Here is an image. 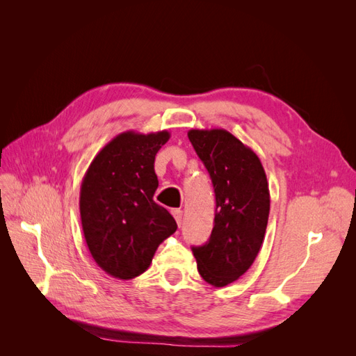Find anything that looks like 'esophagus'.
Returning a JSON list of instances; mask_svg holds the SVG:
<instances>
[{"mask_svg":"<svg viewBox=\"0 0 356 356\" xmlns=\"http://www.w3.org/2000/svg\"><path fill=\"white\" fill-rule=\"evenodd\" d=\"M172 215H174V218L178 224V227H179L181 222H182V211L181 209H174V211H172Z\"/></svg>","mask_w":356,"mask_h":356,"instance_id":"34e87169","label":"esophagus"}]
</instances>
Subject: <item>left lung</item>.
Returning a JSON list of instances; mask_svg holds the SVG:
<instances>
[{"label":"left lung","instance_id":"8db88e82","mask_svg":"<svg viewBox=\"0 0 356 356\" xmlns=\"http://www.w3.org/2000/svg\"><path fill=\"white\" fill-rule=\"evenodd\" d=\"M188 139L209 172L217 202L209 241L191 250L200 276L220 288L239 279L260 252L270 193L260 159L225 129H191Z\"/></svg>","mask_w":356,"mask_h":356}]
</instances>
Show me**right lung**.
Returning a JSON list of instances; mask_svg holds the SVG:
<instances>
[{
    "label": "right lung",
    "instance_id": "right-lung-1",
    "mask_svg": "<svg viewBox=\"0 0 356 356\" xmlns=\"http://www.w3.org/2000/svg\"><path fill=\"white\" fill-rule=\"evenodd\" d=\"M168 131H127L92 160L80 188L86 243L102 270L134 279L152 264L157 246L177 230L174 217L153 199L159 187L154 159Z\"/></svg>",
    "mask_w": 356,
    "mask_h": 356
}]
</instances>
